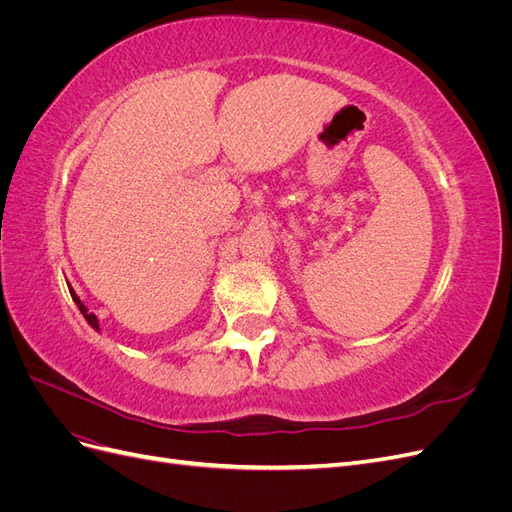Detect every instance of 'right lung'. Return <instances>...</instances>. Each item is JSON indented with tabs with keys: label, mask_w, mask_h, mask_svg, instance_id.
<instances>
[{
	"label": "right lung",
	"mask_w": 512,
	"mask_h": 512,
	"mask_svg": "<svg viewBox=\"0 0 512 512\" xmlns=\"http://www.w3.org/2000/svg\"><path fill=\"white\" fill-rule=\"evenodd\" d=\"M68 288H70V294H72V301L76 303V307H79L81 309V314L85 316V320L91 324V329H96V331H100V324H98V318H96V314H91L89 312V309L85 307V303L79 299V294H76L74 292V288L68 284Z\"/></svg>",
	"instance_id": "1"
}]
</instances>
